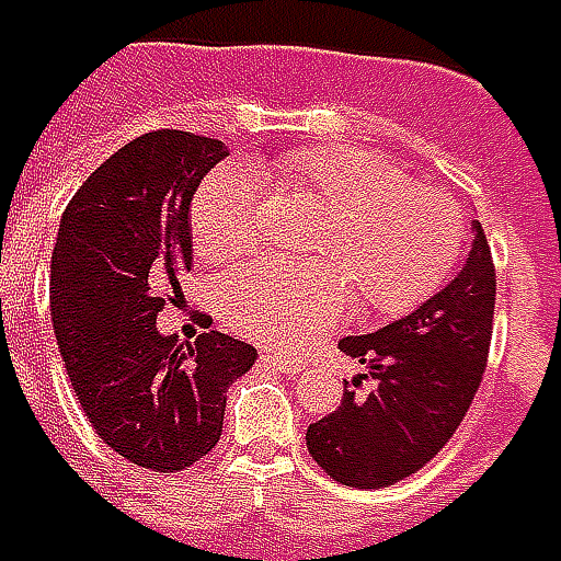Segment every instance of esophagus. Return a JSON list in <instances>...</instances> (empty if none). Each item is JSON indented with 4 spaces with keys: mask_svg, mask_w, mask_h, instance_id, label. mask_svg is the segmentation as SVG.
I'll list each match as a JSON object with an SVG mask.
<instances>
[{
    "mask_svg": "<svg viewBox=\"0 0 561 561\" xmlns=\"http://www.w3.org/2000/svg\"><path fill=\"white\" fill-rule=\"evenodd\" d=\"M265 359H272L280 371H287V375H301L308 365H305V359H299V356H287V353H265Z\"/></svg>",
    "mask_w": 561,
    "mask_h": 561,
    "instance_id": "obj_1",
    "label": "esophagus"
}]
</instances>
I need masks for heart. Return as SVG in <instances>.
Instances as JSON below:
<instances>
[{"label": "heart", "instance_id": "obj_1", "mask_svg": "<svg viewBox=\"0 0 561 561\" xmlns=\"http://www.w3.org/2000/svg\"><path fill=\"white\" fill-rule=\"evenodd\" d=\"M268 174L323 214L308 241L313 260L250 262L220 280V313L241 335L296 344L335 323L347 296L359 317H399L426 301L462 256V205L368 147H296ZM256 198L250 169H214L190 205L196 253H248L256 241Z\"/></svg>", "mask_w": 561, "mask_h": 561}]
</instances>
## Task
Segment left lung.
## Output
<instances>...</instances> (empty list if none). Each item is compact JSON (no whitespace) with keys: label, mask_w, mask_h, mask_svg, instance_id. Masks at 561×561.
I'll use <instances>...</instances> for the list:
<instances>
[{"label":"left lung","mask_w":561,"mask_h":561,"mask_svg":"<svg viewBox=\"0 0 561 561\" xmlns=\"http://www.w3.org/2000/svg\"><path fill=\"white\" fill-rule=\"evenodd\" d=\"M495 265L474 224L468 260L447 287L414 313L371 335L337 341L368 368L353 380L335 414L308 426V453L344 486L380 490L432 462L468 414L490 359ZM363 379L373 389H358Z\"/></svg>","instance_id":"obj_1"}]
</instances>
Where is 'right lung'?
<instances>
[{
    "mask_svg": "<svg viewBox=\"0 0 561 561\" xmlns=\"http://www.w3.org/2000/svg\"><path fill=\"white\" fill-rule=\"evenodd\" d=\"M224 157L205 135H138L71 196L50 260V320L83 414L111 450L162 474L217 447L224 392L256 363L217 329L190 344L157 329L193 262V193Z\"/></svg>",
    "mask_w": 561,
    "mask_h": 561,
    "instance_id": "obj_1",
    "label": "right lung"
}]
</instances>
